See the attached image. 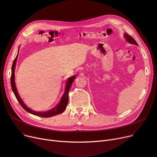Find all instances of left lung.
Listing matches in <instances>:
<instances>
[{
    "mask_svg": "<svg viewBox=\"0 0 157 157\" xmlns=\"http://www.w3.org/2000/svg\"><path fill=\"white\" fill-rule=\"evenodd\" d=\"M124 37L126 38V40L127 42H129V43L133 44H135V45H137V43L136 42V40H135L134 39H133V38H132L130 35L127 34V33H124Z\"/></svg>",
    "mask_w": 157,
    "mask_h": 157,
    "instance_id": "1",
    "label": "left lung"
}]
</instances>
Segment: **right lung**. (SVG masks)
Returning <instances> with one entry per match:
<instances>
[{"label": "right lung", "instance_id": "add662e5", "mask_svg": "<svg viewBox=\"0 0 157 157\" xmlns=\"http://www.w3.org/2000/svg\"><path fill=\"white\" fill-rule=\"evenodd\" d=\"M18 52H19V51H18ZM17 56H18V53L15 59H14L13 61V64L12 66V75H11V78H10V82H11V86H12V91H13L14 95H15L16 99H17L18 102L20 103V104L21 105V107L28 113L33 114V115L38 116V117H44V118H48V117H53V116H55L57 115H59V114L62 113L65 110L66 107H67V103H68V99H69V92L70 88L71 87V85H72V83L75 81V79L76 78L75 76L71 77L67 79V83H66V86H65V92L62 96V98H61L60 101L55 107L50 109V110H49V111H47L45 112L34 111L31 110V109H29V107H27L25 105V104L23 103L22 99L20 98V96H19L17 90V88L16 86L15 74H14V71H15L16 63L17 58Z\"/></svg>", "mask_w": 157, "mask_h": 157}]
</instances>
